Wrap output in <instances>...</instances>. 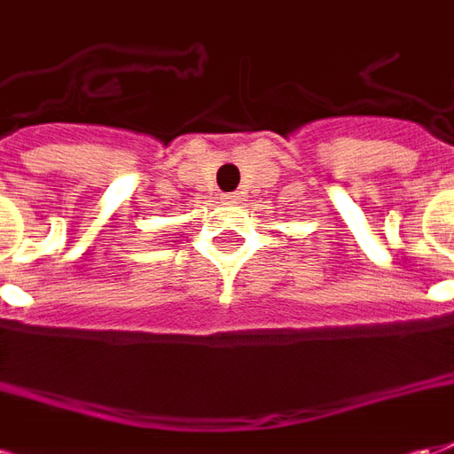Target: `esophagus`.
I'll list each match as a JSON object with an SVG mask.
<instances>
[{"label":"esophagus","mask_w":454,"mask_h":454,"mask_svg":"<svg viewBox=\"0 0 454 454\" xmlns=\"http://www.w3.org/2000/svg\"><path fill=\"white\" fill-rule=\"evenodd\" d=\"M220 200H224V203H237V200H239V195H237V193H224Z\"/></svg>","instance_id":"1"}]
</instances>
